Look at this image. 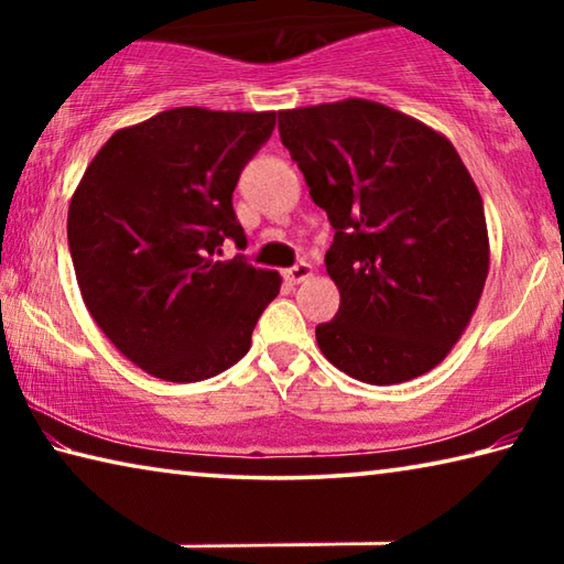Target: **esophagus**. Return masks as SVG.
Masks as SVG:
<instances>
[{
  "label": "esophagus",
  "mask_w": 564,
  "mask_h": 564,
  "mask_svg": "<svg viewBox=\"0 0 564 564\" xmlns=\"http://www.w3.org/2000/svg\"><path fill=\"white\" fill-rule=\"evenodd\" d=\"M311 273H313V265L308 261H301V263H295L293 269H285L283 279L289 283H301L305 279H311Z\"/></svg>",
  "instance_id": "1"
}]
</instances>
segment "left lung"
I'll return each instance as SVG.
<instances>
[{
	"label": "left lung",
	"mask_w": 564,
	"mask_h": 564,
	"mask_svg": "<svg viewBox=\"0 0 564 564\" xmlns=\"http://www.w3.org/2000/svg\"><path fill=\"white\" fill-rule=\"evenodd\" d=\"M283 147L328 214L340 291L323 356L370 386L433 370L470 323L490 269L480 191L441 131L368 99L279 113Z\"/></svg>",
	"instance_id": "left-lung-1"
}]
</instances>
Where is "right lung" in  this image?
<instances>
[{
  "label": "right lung",
  "instance_id": "add662e5",
  "mask_svg": "<svg viewBox=\"0 0 564 564\" xmlns=\"http://www.w3.org/2000/svg\"><path fill=\"white\" fill-rule=\"evenodd\" d=\"M275 111L178 107L119 129L76 186L66 236L82 299L121 356L149 376L196 383L231 368L281 291L279 271L241 256V169Z\"/></svg>",
  "mask_w": 564,
  "mask_h": 564
}]
</instances>
